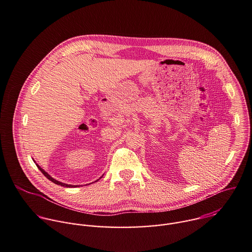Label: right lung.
Returning <instances> with one entry per match:
<instances>
[{
    "instance_id": "obj_1",
    "label": "right lung",
    "mask_w": 252,
    "mask_h": 252,
    "mask_svg": "<svg viewBox=\"0 0 252 252\" xmlns=\"http://www.w3.org/2000/svg\"><path fill=\"white\" fill-rule=\"evenodd\" d=\"M33 160V159H32ZM33 162L35 163V161L33 160ZM35 165L38 166V168L41 170V172L48 178V179H50V181L52 182V183H54V184H56V185H58V186H61V187H64V188H78V187H83V186H73V185H67V184H63V183H61V182H59V181H57V179H55L54 177H52L47 171H45L38 163H35ZM99 179H100V177H99ZM98 181V179H97ZM97 181H95V182H97ZM90 185V184H89ZM87 186V185H86Z\"/></svg>"
}]
</instances>
